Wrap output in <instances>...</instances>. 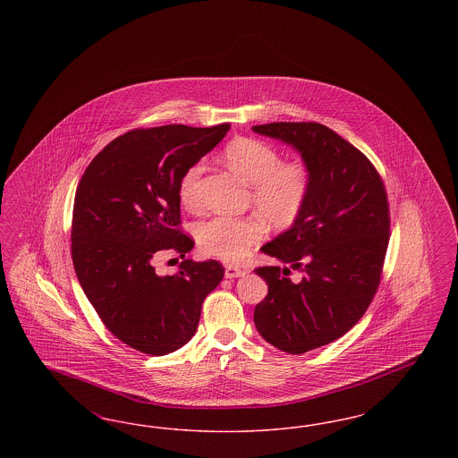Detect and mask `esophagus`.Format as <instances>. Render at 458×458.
I'll return each instance as SVG.
<instances>
[{
  "instance_id": "esophagus-1",
  "label": "esophagus",
  "mask_w": 458,
  "mask_h": 458,
  "mask_svg": "<svg viewBox=\"0 0 458 458\" xmlns=\"http://www.w3.org/2000/svg\"><path fill=\"white\" fill-rule=\"evenodd\" d=\"M247 273V269H243V267H239V266H232V264H228V266H225V276L226 278H239V276H243Z\"/></svg>"
}]
</instances>
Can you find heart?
<instances>
[{
	"instance_id": "1",
	"label": "heart",
	"mask_w": 458,
	"mask_h": 458,
	"mask_svg": "<svg viewBox=\"0 0 458 458\" xmlns=\"http://www.w3.org/2000/svg\"><path fill=\"white\" fill-rule=\"evenodd\" d=\"M225 159L240 178L252 185V202L271 225L286 228L301 218L312 192V172L304 161L282 163V154L275 146L252 137L228 142ZM202 172V163H194L180 176L182 204H197ZM264 233L266 226L259 216H213L197 226L200 249L228 262L245 259L250 249L264 239Z\"/></svg>"
}]
</instances>
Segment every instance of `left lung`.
I'll list each match as a JSON object with an SVG mask.
<instances>
[{
    "mask_svg": "<svg viewBox=\"0 0 458 458\" xmlns=\"http://www.w3.org/2000/svg\"><path fill=\"white\" fill-rule=\"evenodd\" d=\"M252 131L290 144L312 172L301 218L261 247L302 280L293 284L286 266L256 269L267 295L256 305L254 325L267 344L299 355L344 336L368 310L390 240L388 196L369 159L321 123L276 122Z\"/></svg>",
    "mask_w": 458,
    "mask_h": 458,
    "instance_id": "left-lung-1",
    "label": "left lung"
}]
</instances>
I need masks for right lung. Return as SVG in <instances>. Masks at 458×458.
<instances>
[{
	"label": "right lung",
	"instance_id": "add662e5",
	"mask_svg": "<svg viewBox=\"0 0 458 458\" xmlns=\"http://www.w3.org/2000/svg\"><path fill=\"white\" fill-rule=\"evenodd\" d=\"M230 123L165 125L127 131L82 174L72 218V261L109 331L131 349L166 355L196 335L202 302L223 280L218 261L180 264L159 276L163 252L185 258L194 240L180 230L178 180L209 153Z\"/></svg>",
	"mask_w": 458,
	"mask_h": 458
}]
</instances>
